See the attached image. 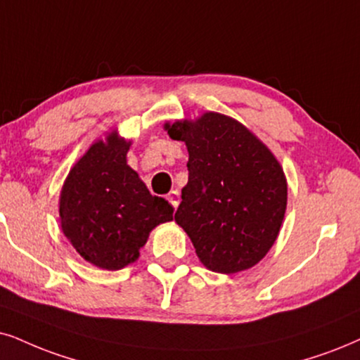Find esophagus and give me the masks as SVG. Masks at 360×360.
<instances>
[{
	"mask_svg": "<svg viewBox=\"0 0 360 360\" xmlns=\"http://www.w3.org/2000/svg\"><path fill=\"white\" fill-rule=\"evenodd\" d=\"M166 199L171 202L172 207H177V204H179V194H177V191H171V193L166 195Z\"/></svg>",
	"mask_w": 360,
	"mask_h": 360,
	"instance_id": "1",
	"label": "esophagus"
}]
</instances>
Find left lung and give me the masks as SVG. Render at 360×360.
Returning a JSON list of instances; mask_svg holds the SVG:
<instances>
[{
    "instance_id": "left-lung-1",
    "label": "left lung",
    "mask_w": 360,
    "mask_h": 360,
    "mask_svg": "<svg viewBox=\"0 0 360 360\" xmlns=\"http://www.w3.org/2000/svg\"><path fill=\"white\" fill-rule=\"evenodd\" d=\"M188 146L189 179L174 219L207 269H249L279 234L288 204L284 171L240 122L217 112L166 124Z\"/></svg>"
}]
</instances>
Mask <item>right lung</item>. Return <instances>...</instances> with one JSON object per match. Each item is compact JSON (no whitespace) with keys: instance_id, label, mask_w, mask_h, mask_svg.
<instances>
[{"instance_id":"add662e5","label":"right lung","mask_w":360,"mask_h":360,"mask_svg":"<svg viewBox=\"0 0 360 360\" xmlns=\"http://www.w3.org/2000/svg\"><path fill=\"white\" fill-rule=\"evenodd\" d=\"M127 149L116 133L94 143L68 174L59 199L68 240L81 257L108 271L134 262L149 233L174 212L127 166Z\"/></svg>"}]
</instances>
